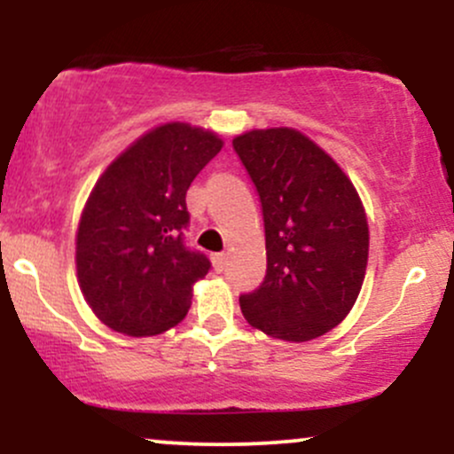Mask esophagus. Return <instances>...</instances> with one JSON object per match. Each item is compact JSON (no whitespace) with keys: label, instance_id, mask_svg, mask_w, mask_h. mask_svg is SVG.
I'll list each match as a JSON object with an SVG mask.
<instances>
[{"label":"esophagus","instance_id":"34e87169","mask_svg":"<svg viewBox=\"0 0 454 454\" xmlns=\"http://www.w3.org/2000/svg\"><path fill=\"white\" fill-rule=\"evenodd\" d=\"M211 260H213V269H215L217 273H222V270L226 269V264H228L226 254H213Z\"/></svg>","mask_w":454,"mask_h":454}]
</instances>
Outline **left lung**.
<instances>
[{
    "instance_id": "8db88e82",
    "label": "left lung",
    "mask_w": 454,
    "mask_h": 454,
    "mask_svg": "<svg viewBox=\"0 0 454 454\" xmlns=\"http://www.w3.org/2000/svg\"><path fill=\"white\" fill-rule=\"evenodd\" d=\"M256 185L267 237V275L239 296L245 320L284 341H309L350 314L367 269L369 228L352 181L293 128L232 140Z\"/></svg>"
}]
</instances>
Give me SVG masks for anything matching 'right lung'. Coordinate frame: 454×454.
I'll return each instance as SVG.
<instances>
[{
  "label": "right lung",
  "mask_w": 454,
  "mask_h": 454,
  "mask_svg": "<svg viewBox=\"0 0 454 454\" xmlns=\"http://www.w3.org/2000/svg\"><path fill=\"white\" fill-rule=\"evenodd\" d=\"M222 138L187 123L140 137L104 170L76 232L82 296L100 320L132 337L181 322L211 262L185 245V194L220 153Z\"/></svg>",
  "instance_id": "obj_1"
}]
</instances>
